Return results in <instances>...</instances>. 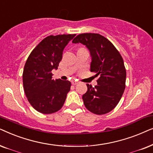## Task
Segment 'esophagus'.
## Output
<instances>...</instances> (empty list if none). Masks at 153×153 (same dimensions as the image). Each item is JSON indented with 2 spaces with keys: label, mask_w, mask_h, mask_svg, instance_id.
Returning a JSON list of instances; mask_svg holds the SVG:
<instances>
[{
  "label": "esophagus",
  "mask_w": 153,
  "mask_h": 153,
  "mask_svg": "<svg viewBox=\"0 0 153 153\" xmlns=\"http://www.w3.org/2000/svg\"><path fill=\"white\" fill-rule=\"evenodd\" d=\"M78 83V82H77V81H75V80H73V81H71V84L72 85H77Z\"/></svg>",
  "instance_id": "esophagus-1"
}]
</instances>
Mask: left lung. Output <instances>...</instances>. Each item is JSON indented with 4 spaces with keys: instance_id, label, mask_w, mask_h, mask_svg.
<instances>
[{
    "instance_id": "1",
    "label": "left lung",
    "mask_w": 153,
    "mask_h": 153,
    "mask_svg": "<svg viewBox=\"0 0 153 153\" xmlns=\"http://www.w3.org/2000/svg\"><path fill=\"white\" fill-rule=\"evenodd\" d=\"M73 43H82L91 57L90 71L99 75L97 85L87 84L82 95L85 107L91 113L103 115L115 108L125 89L126 69L123 59L115 47L104 36L98 33H82Z\"/></svg>"
}]
</instances>
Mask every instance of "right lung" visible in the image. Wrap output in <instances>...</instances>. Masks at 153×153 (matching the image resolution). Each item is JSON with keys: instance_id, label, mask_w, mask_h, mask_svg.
I'll use <instances>...</instances> for the list:
<instances>
[{"instance_id": "right-lung-1", "label": "right lung", "mask_w": 153, "mask_h": 153, "mask_svg": "<svg viewBox=\"0 0 153 153\" xmlns=\"http://www.w3.org/2000/svg\"><path fill=\"white\" fill-rule=\"evenodd\" d=\"M75 34L50 36L33 50L23 71V85L28 102L43 114L62 108L70 91L71 82L52 78V71L57 69L62 54Z\"/></svg>"}]
</instances>
